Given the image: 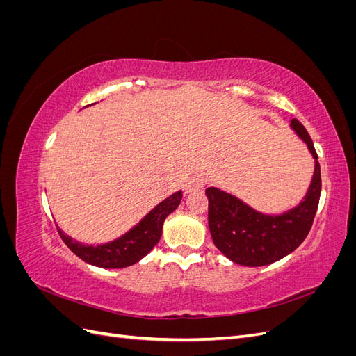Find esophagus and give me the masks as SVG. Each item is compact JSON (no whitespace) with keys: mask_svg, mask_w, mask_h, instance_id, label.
I'll return each mask as SVG.
<instances>
[{"mask_svg":"<svg viewBox=\"0 0 356 356\" xmlns=\"http://www.w3.org/2000/svg\"><path fill=\"white\" fill-rule=\"evenodd\" d=\"M204 188V179L200 175H195L191 177L186 186V193H191V191H199Z\"/></svg>","mask_w":356,"mask_h":356,"instance_id":"1","label":"esophagus"}]
</instances>
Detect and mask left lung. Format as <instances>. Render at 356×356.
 Wrapping results in <instances>:
<instances>
[{
  "instance_id": "left-lung-1",
  "label": "left lung",
  "mask_w": 356,
  "mask_h": 356,
  "mask_svg": "<svg viewBox=\"0 0 356 356\" xmlns=\"http://www.w3.org/2000/svg\"><path fill=\"white\" fill-rule=\"evenodd\" d=\"M291 126L316 159L307 196L297 208L284 215H263L229 193L215 187L207 188L212 241L225 257L238 264L258 267L281 260L303 243L314 224L322 187L321 166L306 127L297 118Z\"/></svg>"
}]
</instances>
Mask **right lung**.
Returning a JSON list of instances; mask_svg holds the SVG:
<instances>
[{
    "label": "right lung",
    "mask_w": 356,
    "mask_h": 356,
    "mask_svg": "<svg viewBox=\"0 0 356 356\" xmlns=\"http://www.w3.org/2000/svg\"><path fill=\"white\" fill-rule=\"evenodd\" d=\"M181 199V191L174 193L170 197L159 203L136 227L117 241L105 245L86 246L77 241H72L59 229L58 233L70 250L86 263L104 268L127 267L138 263L157 245L166 217L178 208Z\"/></svg>",
    "instance_id": "obj_1"
}]
</instances>
